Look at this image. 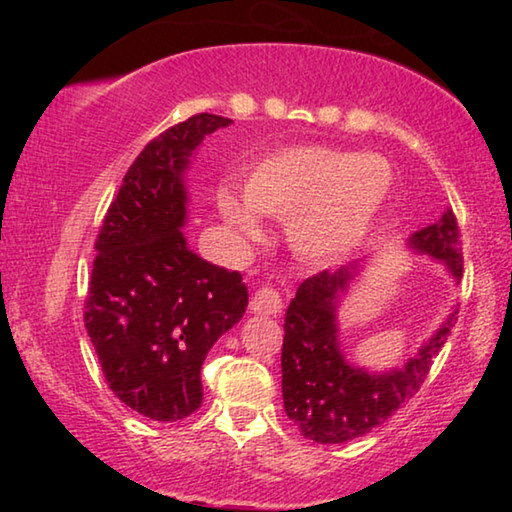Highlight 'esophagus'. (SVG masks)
<instances>
[{
    "label": "esophagus",
    "mask_w": 512,
    "mask_h": 512,
    "mask_svg": "<svg viewBox=\"0 0 512 512\" xmlns=\"http://www.w3.org/2000/svg\"><path fill=\"white\" fill-rule=\"evenodd\" d=\"M250 309L255 311L259 316H275L282 311V296L280 291L273 287H262L259 289L253 300H250Z\"/></svg>",
    "instance_id": "obj_1"
}]
</instances>
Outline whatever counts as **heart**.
<instances>
[{
  "instance_id": "1",
  "label": "heart",
  "mask_w": 512,
  "mask_h": 512,
  "mask_svg": "<svg viewBox=\"0 0 512 512\" xmlns=\"http://www.w3.org/2000/svg\"><path fill=\"white\" fill-rule=\"evenodd\" d=\"M393 189V169L375 153L298 144L264 155L246 178V200L221 189V214L244 237L259 235L257 212L289 219L302 255L334 259L366 237Z\"/></svg>"
}]
</instances>
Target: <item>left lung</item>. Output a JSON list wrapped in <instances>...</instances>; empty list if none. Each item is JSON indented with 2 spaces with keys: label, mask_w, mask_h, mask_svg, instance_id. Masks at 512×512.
I'll return each mask as SVG.
<instances>
[{
  "label": "left lung",
  "mask_w": 512,
  "mask_h": 512,
  "mask_svg": "<svg viewBox=\"0 0 512 512\" xmlns=\"http://www.w3.org/2000/svg\"><path fill=\"white\" fill-rule=\"evenodd\" d=\"M411 244L440 259L456 280H461V228L452 210H447L438 223L415 232ZM350 277V268L307 277L284 316V411L302 436L323 445L366 436L409 402L427 379L452 325V320H447L420 350V357L411 359L404 368L386 375H368L366 370L352 368L336 343V293L348 287Z\"/></svg>",
  "instance_id": "left-lung-1"
}]
</instances>
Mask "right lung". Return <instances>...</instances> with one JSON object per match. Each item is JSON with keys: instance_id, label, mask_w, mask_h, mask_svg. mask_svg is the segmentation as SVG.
Masks as SVG:
<instances>
[{"instance_id": "1", "label": "right lung", "mask_w": 512, "mask_h": 512, "mask_svg": "<svg viewBox=\"0 0 512 512\" xmlns=\"http://www.w3.org/2000/svg\"><path fill=\"white\" fill-rule=\"evenodd\" d=\"M228 124L201 112L146 144L94 241L85 329L110 391L151 420L176 422L201 406L207 350L248 305L244 277L194 255L180 232L189 153Z\"/></svg>"}]
</instances>
